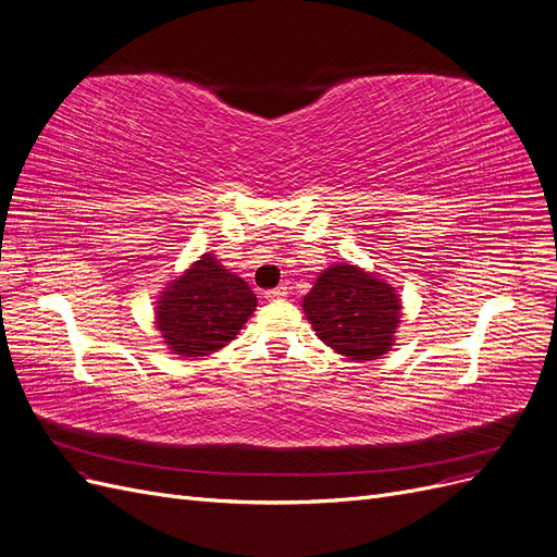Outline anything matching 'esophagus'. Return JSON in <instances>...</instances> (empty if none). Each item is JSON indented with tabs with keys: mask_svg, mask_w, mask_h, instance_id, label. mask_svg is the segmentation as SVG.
<instances>
[{
	"mask_svg": "<svg viewBox=\"0 0 557 557\" xmlns=\"http://www.w3.org/2000/svg\"><path fill=\"white\" fill-rule=\"evenodd\" d=\"M285 295H288V288H285V285H278V288H272V290L264 293V297L272 299V301H274V299H283Z\"/></svg>",
	"mask_w": 557,
	"mask_h": 557,
	"instance_id": "obj_1",
	"label": "esophagus"
}]
</instances>
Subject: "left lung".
<instances>
[{
  "instance_id": "1",
  "label": "left lung",
  "mask_w": 557,
  "mask_h": 557,
  "mask_svg": "<svg viewBox=\"0 0 557 557\" xmlns=\"http://www.w3.org/2000/svg\"><path fill=\"white\" fill-rule=\"evenodd\" d=\"M315 334L348 360H376L393 346L399 299L385 281L352 264H334L301 301Z\"/></svg>"
}]
</instances>
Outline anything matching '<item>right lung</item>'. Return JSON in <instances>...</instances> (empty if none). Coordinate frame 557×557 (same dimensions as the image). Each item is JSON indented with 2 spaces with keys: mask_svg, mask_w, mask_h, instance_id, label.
<instances>
[{
  "mask_svg": "<svg viewBox=\"0 0 557 557\" xmlns=\"http://www.w3.org/2000/svg\"><path fill=\"white\" fill-rule=\"evenodd\" d=\"M256 307L248 283L205 252L162 293L158 327L176 356L201 358L227 346Z\"/></svg>",
  "mask_w": 557,
  "mask_h": 557,
  "instance_id": "add662e5",
  "label": "right lung"
}]
</instances>
